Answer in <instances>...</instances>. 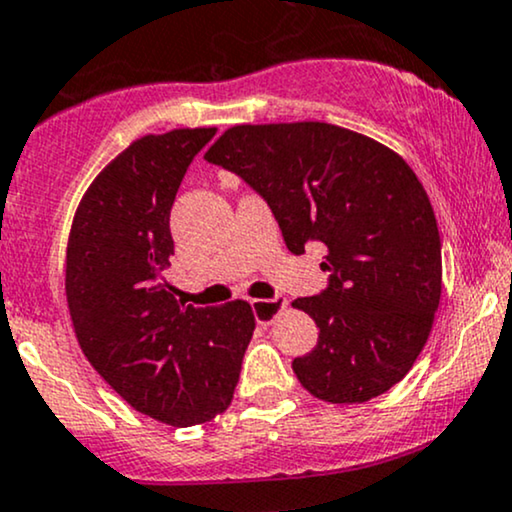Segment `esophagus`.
Segmentation results:
<instances>
[{
  "label": "esophagus",
  "instance_id": "34e87169",
  "mask_svg": "<svg viewBox=\"0 0 512 512\" xmlns=\"http://www.w3.org/2000/svg\"><path fill=\"white\" fill-rule=\"evenodd\" d=\"M252 313H255L257 325H269L281 310L286 308V298L284 296H274V298H262V301H252Z\"/></svg>",
  "mask_w": 512,
  "mask_h": 512
}]
</instances>
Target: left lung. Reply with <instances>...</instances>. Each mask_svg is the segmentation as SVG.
I'll return each mask as SVG.
<instances>
[{"instance_id": "8db88e82", "label": "left lung", "mask_w": 512, "mask_h": 512, "mask_svg": "<svg viewBox=\"0 0 512 512\" xmlns=\"http://www.w3.org/2000/svg\"><path fill=\"white\" fill-rule=\"evenodd\" d=\"M204 158L269 204L293 255L305 243L327 248V289L293 301L320 327L315 349L293 358L305 390L351 404L397 385L443 289L436 214L407 161L327 122L231 127Z\"/></svg>"}]
</instances>
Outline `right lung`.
<instances>
[{
	"label": "right lung",
	"mask_w": 512,
	"mask_h": 512,
	"mask_svg": "<svg viewBox=\"0 0 512 512\" xmlns=\"http://www.w3.org/2000/svg\"><path fill=\"white\" fill-rule=\"evenodd\" d=\"M214 127L173 129L129 144L93 180L67 245V303L76 339L113 390L151 419L195 426L228 409L255 315L178 303L170 207Z\"/></svg>",
	"instance_id": "add662e5"
}]
</instances>
